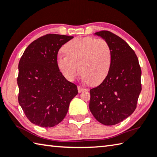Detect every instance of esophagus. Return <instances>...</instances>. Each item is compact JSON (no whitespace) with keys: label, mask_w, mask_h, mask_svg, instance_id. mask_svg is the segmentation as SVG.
<instances>
[{"label":"esophagus","mask_w":157,"mask_h":157,"mask_svg":"<svg viewBox=\"0 0 157 157\" xmlns=\"http://www.w3.org/2000/svg\"><path fill=\"white\" fill-rule=\"evenodd\" d=\"M77 88H78V92L79 93H81V92H84V91H86V89H85V88H83V87H80V86H78V87H77Z\"/></svg>","instance_id":"34e87169"}]
</instances>
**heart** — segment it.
I'll list each match as a JSON object with an SVG mask.
<instances>
[{
    "label": "heart",
    "instance_id": "heart-1",
    "mask_svg": "<svg viewBox=\"0 0 157 157\" xmlns=\"http://www.w3.org/2000/svg\"><path fill=\"white\" fill-rule=\"evenodd\" d=\"M65 53L57 56L60 72L68 81H73L79 72L90 85L101 83L109 72L112 53L108 43L103 38L76 37L63 47Z\"/></svg>",
    "mask_w": 157,
    "mask_h": 157
}]
</instances>
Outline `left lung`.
<instances>
[{"instance_id": "8db88e82", "label": "left lung", "mask_w": 157, "mask_h": 157, "mask_svg": "<svg viewBox=\"0 0 157 157\" xmlns=\"http://www.w3.org/2000/svg\"><path fill=\"white\" fill-rule=\"evenodd\" d=\"M108 43L112 60L108 75L97 87L90 90V109L98 122L117 124L135 110L141 91V69L130 46L113 33L96 32Z\"/></svg>"}]
</instances>
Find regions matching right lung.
<instances>
[{"label":"right lung","instance_id":"1","mask_svg":"<svg viewBox=\"0 0 157 157\" xmlns=\"http://www.w3.org/2000/svg\"><path fill=\"white\" fill-rule=\"evenodd\" d=\"M73 36L56 34L43 36L30 43L18 63V103L30 122L51 128L61 122L76 85L66 79L56 63L58 52Z\"/></svg>","mask_w":157,"mask_h":157}]
</instances>
